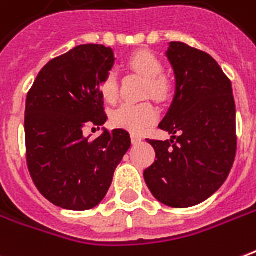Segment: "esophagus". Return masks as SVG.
<instances>
[{
	"label": "esophagus",
	"mask_w": 256,
	"mask_h": 256,
	"mask_svg": "<svg viewBox=\"0 0 256 256\" xmlns=\"http://www.w3.org/2000/svg\"><path fill=\"white\" fill-rule=\"evenodd\" d=\"M130 137H132V142H133V144H138V142H141V140H142V138H141V136H138V134L132 133Z\"/></svg>",
	"instance_id": "esophagus-1"
}]
</instances>
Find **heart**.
<instances>
[{
    "label": "heart",
    "mask_w": 256,
    "mask_h": 256,
    "mask_svg": "<svg viewBox=\"0 0 256 256\" xmlns=\"http://www.w3.org/2000/svg\"><path fill=\"white\" fill-rule=\"evenodd\" d=\"M128 65L134 72L148 80L146 94L158 101H168L173 94V86L164 73V64L155 54L141 50L128 56ZM98 90L106 102H115L119 96L118 78L114 72L104 74L100 80ZM159 118L158 110L151 102L122 104L110 115V122L118 128H124L132 133H142L146 128L156 123Z\"/></svg>",
    "instance_id": "heart-1"
}]
</instances>
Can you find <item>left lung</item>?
Here are the masks:
<instances>
[{
    "label": "left lung",
    "mask_w": 256,
    "mask_h": 256,
    "mask_svg": "<svg viewBox=\"0 0 256 256\" xmlns=\"http://www.w3.org/2000/svg\"><path fill=\"white\" fill-rule=\"evenodd\" d=\"M166 56L176 92L159 128L172 138L148 140L156 160L144 170V180L159 202L188 208L215 194L232 170L236 104L232 82L209 54L172 41Z\"/></svg>",
    "instance_id": "1"
}]
</instances>
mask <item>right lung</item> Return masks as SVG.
<instances>
[{
  "instance_id": "obj_1",
  "label": "right lung",
  "mask_w": 256,
  "mask_h": 256,
  "mask_svg": "<svg viewBox=\"0 0 256 256\" xmlns=\"http://www.w3.org/2000/svg\"><path fill=\"white\" fill-rule=\"evenodd\" d=\"M112 48L83 44L44 66L26 98L24 136L30 176L56 206L87 210L110 190L116 166L132 146L115 128L90 140L86 126L106 122L98 84L112 69Z\"/></svg>"
}]
</instances>
